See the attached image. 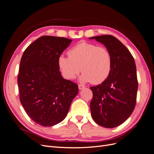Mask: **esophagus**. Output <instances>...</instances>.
Here are the masks:
<instances>
[{
    "instance_id": "obj_1",
    "label": "esophagus",
    "mask_w": 154,
    "mask_h": 154,
    "mask_svg": "<svg viewBox=\"0 0 154 154\" xmlns=\"http://www.w3.org/2000/svg\"><path fill=\"white\" fill-rule=\"evenodd\" d=\"M85 87V86L83 85H82V84H79L78 85V88H79V89H80V90L83 89V88H84Z\"/></svg>"
}]
</instances>
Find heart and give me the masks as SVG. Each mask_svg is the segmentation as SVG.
Here are the masks:
<instances>
[{
  "instance_id": "b5f03b06",
  "label": "heart",
  "mask_w": 154,
  "mask_h": 154,
  "mask_svg": "<svg viewBox=\"0 0 154 154\" xmlns=\"http://www.w3.org/2000/svg\"><path fill=\"white\" fill-rule=\"evenodd\" d=\"M69 57L60 56L58 64L63 77L72 80L80 71L82 82L99 84L109 77L112 60L106 48L96 44L80 42L68 51Z\"/></svg>"
}]
</instances>
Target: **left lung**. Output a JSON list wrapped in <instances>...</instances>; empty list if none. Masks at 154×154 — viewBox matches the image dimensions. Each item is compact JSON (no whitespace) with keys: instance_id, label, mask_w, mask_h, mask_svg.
Instances as JSON below:
<instances>
[{"instance_id":"left-lung-1","label":"left lung","mask_w":154,"mask_h":154,"mask_svg":"<svg viewBox=\"0 0 154 154\" xmlns=\"http://www.w3.org/2000/svg\"><path fill=\"white\" fill-rule=\"evenodd\" d=\"M110 53L112 66L109 77L100 85L91 87L90 107L94 122L105 128H114L127 120L136 103L138 82L134 59L128 49L116 38L105 35L93 36Z\"/></svg>"}]
</instances>
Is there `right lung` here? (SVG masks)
<instances>
[{
  "label": "right lung",
  "mask_w": 154,
  "mask_h": 154,
  "mask_svg": "<svg viewBox=\"0 0 154 154\" xmlns=\"http://www.w3.org/2000/svg\"><path fill=\"white\" fill-rule=\"evenodd\" d=\"M71 42L63 37H40L26 48L20 60V101L30 118L43 127L62 122L78 93L76 83L63 78L58 64Z\"/></svg>",
  "instance_id": "add662e5"
}]
</instances>
